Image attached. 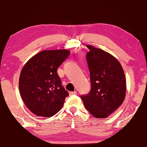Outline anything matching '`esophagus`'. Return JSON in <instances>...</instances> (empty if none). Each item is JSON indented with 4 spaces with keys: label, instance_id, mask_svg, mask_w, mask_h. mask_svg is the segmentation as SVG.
Returning a JSON list of instances; mask_svg holds the SVG:
<instances>
[{
    "label": "esophagus",
    "instance_id": "1",
    "mask_svg": "<svg viewBox=\"0 0 147 147\" xmlns=\"http://www.w3.org/2000/svg\"><path fill=\"white\" fill-rule=\"evenodd\" d=\"M77 94V92L76 91H71V92H69V95H76Z\"/></svg>",
    "mask_w": 147,
    "mask_h": 147
}]
</instances>
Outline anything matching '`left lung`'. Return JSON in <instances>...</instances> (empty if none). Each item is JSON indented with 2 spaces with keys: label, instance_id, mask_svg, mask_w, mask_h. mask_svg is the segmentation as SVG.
Instances as JSON below:
<instances>
[{
  "label": "left lung",
  "instance_id": "8db88e82",
  "mask_svg": "<svg viewBox=\"0 0 147 147\" xmlns=\"http://www.w3.org/2000/svg\"><path fill=\"white\" fill-rule=\"evenodd\" d=\"M91 90L82 95L84 106L96 118H106L124 102L126 78L120 63L109 52L87 45Z\"/></svg>",
  "mask_w": 147,
  "mask_h": 147
}]
</instances>
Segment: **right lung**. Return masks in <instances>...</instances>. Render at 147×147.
<instances>
[{
  "label": "right lung",
  "instance_id": "right-lung-1",
  "mask_svg": "<svg viewBox=\"0 0 147 147\" xmlns=\"http://www.w3.org/2000/svg\"><path fill=\"white\" fill-rule=\"evenodd\" d=\"M68 50H43L28 61L19 77L20 94L28 109L37 116L50 117L63 106L68 91L61 86L57 68Z\"/></svg>",
  "mask_w": 147,
  "mask_h": 147
}]
</instances>
